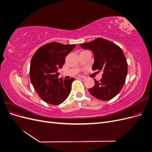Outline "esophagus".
Wrapping results in <instances>:
<instances>
[{
    "label": "esophagus",
    "mask_w": 152,
    "mask_h": 152,
    "mask_svg": "<svg viewBox=\"0 0 152 152\" xmlns=\"http://www.w3.org/2000/svg\"><path fill=\"white\" fill-rule=\"evenodd\" d=\"M78 79H79L80 80H82V81H84V80H86V78L84 77H78Z\"/></svg>",
    "instance_id": "1"
}]
</instances>
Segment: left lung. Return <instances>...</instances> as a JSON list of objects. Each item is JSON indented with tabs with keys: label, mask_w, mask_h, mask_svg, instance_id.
<instances>
[{
	"label": "left lung",
	"mask_w": 152,
	"mask_h": 152,
	"mask_svg": "<svg viewBox=\"0 0 152 152\" xmlns=\"http://www.w3.org/2000/svg\"><path fill=\"white\" fill-rule=\"evenodd\" d=\"M80 47L93 53V70L103 72L102 79L99 81L94 80L95 84L88 89L89 92L98 99H112L122 89L127 74V60L122 50L115 44L102 38L81 44Z\"/></svg>",
	"instance_id": "1"
}]
</instances>
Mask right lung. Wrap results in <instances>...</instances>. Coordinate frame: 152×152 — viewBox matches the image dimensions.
<instances>
[{
	"mask_svg": "<svg viewBox=\"0 0 152 152\" xmlns=\"http://www.w3.org/2000/svg\"><path fill=\"white\" fill-rule=\"evenodd\" d=\"M75 45L50 42L40 47L32 57L30 80L40 98L45 102L59 104L70 94L72 83L75 79H59L58 70L62 68L65 57Z\"/></svg>",
	"mask_w": 152,
	"mask_h": 152,
	"instance_id": "right-lung-1",
	"label": "right lung"
}]
</instances>
